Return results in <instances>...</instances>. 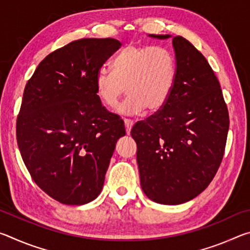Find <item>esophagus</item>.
<instances>
[{
    "label": "esophagus",
    "instance_id": "1",
    "mask_svg": "<svg viewBox=\"0 0 250 250\" xmlns=\"http://www.w3.org/2000/svg\"><path fill=\"white\" fill-rule=\"evenodd\" d=\"M125 126L126 134H130L131 128H132V126H133V121H131L129 119H125Z\"/></svg>",
    "mask_w": 250,
    "mask_h": 250
}]
</instances>
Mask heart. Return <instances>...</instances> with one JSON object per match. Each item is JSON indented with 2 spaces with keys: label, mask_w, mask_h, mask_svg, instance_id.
<instances>
[{
  "label": "heart",
  "mask_w": 250,
  "mask_h": 250,
  "mask_svg": "<svg viewBox=\"0 0 250 250\" xmlns=\"http://www.w3.org/2000/svg\"><path fill=\"white\" fill-rule=\"evenodd\" d=\"M175 79V59L167 48L130 45L118 54L113 69H98L95 86L97 95L108 105H115L128 91L129 97L118 111L135 115L146 108L150 112L162 109L172 94Z\"/></svg>",
  "instance_id": "obj_1"
}]
</instances>
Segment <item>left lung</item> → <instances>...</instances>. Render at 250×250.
<instances>
[{"mask_svg":"<svg viewBox=\"0 0 250 250\" xmlns=\"http://www.w3.org/2000/svg\"><path fill=\"white\" fill-rule=\"evenodd\" d=\"M172 45L176 79L170 98L131 130L143 192L166 205L191 201L208 186L221 166L229 128L221 84L206 58L182 36L172 37Z\"/></svg>","mask_w":250,"mask_h":250,"instance_id":"8db88e82","label":"left lung"}]
</instances>
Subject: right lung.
<instances>
[{
    "label": "right lung",
    "mask_w": 250,
    "mask_h": 250,
    "mask_svg": "<svg viewBox=\"0 0 250 250\" xmlns=\"http://www.w3.org/2000/svg\"><path fill=\"white\" fill-rule=\"evenodd\" d=\"M121 47L113 39H83L47 55L25 86L16 138L34 182L66 205L99 195L124 120L105 109L95 76Z\"/></svg>",
    "instance_id": "obj_1"
}]
</instances>
